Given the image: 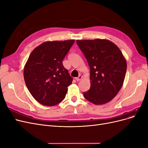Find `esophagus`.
<instances>
[{"label":"esophagus","mask_w":148,"mask_h":148,"mask_svg":"<svg viewBox=\"0 0 148 148\" xmlns=\"http://www.w3.org/2000/svg\"><path fill=\"white\" fill-rule=\"evenodd\" d=\"M82 78H83L82 76V75H79L78 77L76 78V80H77V82H79V81H80V80H81V79H82Z\"/></svg>","instance_id":"esophagus-1"}]
</instances>
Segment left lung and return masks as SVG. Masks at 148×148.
<instances>
[{"mask_svg": "<svg viewBox=\"0 0 148 148\" xmlns=\"http://www.w3.org/2000/svg\"><path fill=\"white\" fill-rule=\"evenodd\" d=\"M90 67V89L84 97L96 105L106 104L122 88L127 61L120 49L108 39L77 40Z\"/></svg>", "mask_w": 148, "mask_h": 148, "instance_id": "8db88e82", "label": "left lung"}]
</instances>
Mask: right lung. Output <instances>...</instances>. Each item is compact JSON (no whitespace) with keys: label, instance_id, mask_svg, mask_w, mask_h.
<instances>
[{"label":"right lung","instance_id":"1","mask_svg":"<svg viewBox=\"0 0 148 148\" xmlns=\"http://www.w3.org/2000/svg\"><path fill=\"white\" fill-rule=\"evenodd\" d=\"M75 40L46 41L31 52L24 66L26 87L40 104L53 106L64 99L73 79L62 60Z\"/></svg>","mask_w":148,"mask_h":148}]
</instances>
